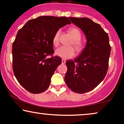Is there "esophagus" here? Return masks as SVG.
<instances>
[{"instance_id":"obj_1","label":"esophagus","mask_w":124,"mask_h":124,"mask_svg":"<svg viewBox=\"0 0 124 124\" xmlns=\"http://www.w3.org/2000/svg\"><path fill=\"white\" fill-rule=\"evenodd\" d=\"M62 64H65V62H66V61H65V60H64V59H62Z\"/></svg>"}]
</instances>
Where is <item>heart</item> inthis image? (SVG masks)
I'll use <instances>...</instances> for the list:
<instances>
[{
  "instance_id": "heart-1",
  "label": "heart",
  "mask_w": 124,
  "mask_h": 124,
  "mask_svg": "<svg viewBox=\"0 0 124 124\" xmlns=\"http://www.w3.org/2000/svg\"><path fill=\"white\" fill-rule=\"evenodd\" d=\"M69 32L74 39L72 45L74 46L76 50L80 51L84 47L82 41L80 40L81 38V33L78 29L76 28H71L69 29ZM60 30H58L54 35L52 43L54 46L57 47L59 45V37H60ZM55 55L62 59H68L73 57L75 55V50L72 47L62 46L57 48L55 51Z\"/></svg>"
}]
</instances>
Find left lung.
Segmentation results:
<instances>
[{"label":"left lung","instance_id":"1","mask_svg":"<svg viewBox=\"0 0 124 124\" xmlns=\"http://www.w3.org/2000/svg\"><path fill=\"white\" fill-rule=\"evenodd\" d=\"M82 30L87 42L81 55L66 62L65 82L73 91L82 94L95 88L108 70L111 46L108 34L101 25L86 17H69Z\"/></svg>","mask_w":124,"mask_h":124}]
</instances>
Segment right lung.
<instances>
[{"instance_id": "add662e5", "label": "right lung", "mask_w": 124, "mask_h": 124, "mask_svg": "<svg viewBox=\"0 0 124 124\" xmlns=\"http://www.w3.org/2000/svg\"><path fill=\"white\" fill-rule=\"evenodd\" d=\"M71 23L67 17L40 16L18 30L12 45V67L17 80L29 92L39 94L48 89L51 78L62 59H47L54 53L55 34Z\"/></svg>"}]
</instances>
